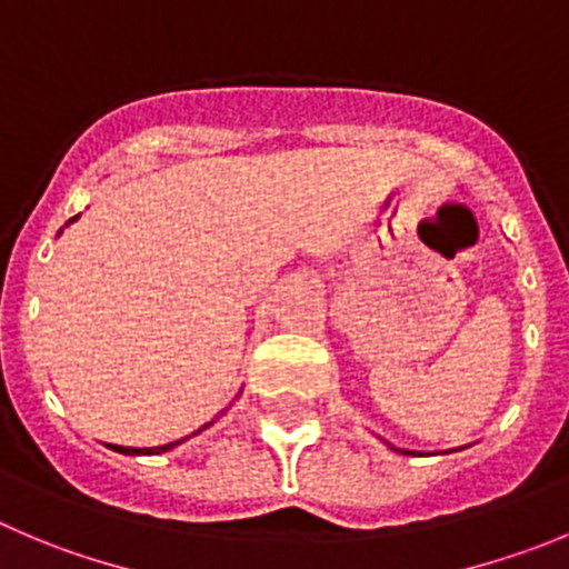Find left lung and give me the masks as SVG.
<instances>
[{
	"mask_svg": "<svg viewBox=\"0 0 569 569\" xmlns=\"http://www.w3.org/2000/svg\"><path fill=\"white\" fill-rule=\"evenodd\" d=\"M405 456H408V452H405Z\"/></svg>",
	"mask_w": 569,
	"mask_h": 569,
	"instance_id": "1",
	"label": "left lung"
}]
</instances>
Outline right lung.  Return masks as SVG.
<instances>
[{
    "label": "right lung",
    "mask_w": 569,
    "mask_h": 569,
    "mask_svg": "<svg viewBox=\"0 0 569 569\" xmlns=\"http://www.w3.org/2000/svg\"><path fill=\"white\" fill-rule=\"evenodd\" d=\"M178 441H172V443H164V447H153V450H133V447H111V450H117V452H126V456H159V452H167V450H172V447H176Z\"/></svg>",
    "instance_id": "right-lung-1"
}]
</instances>
